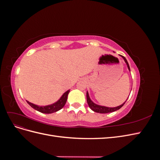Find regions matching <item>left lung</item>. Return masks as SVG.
I'll return each mask as SVG.
<instances>
[{"label": "left lung", "mask_w": 160, "mask_h": 160, "mask_svg": "<svg viewBox=\"0 0 160 160\" xmlns=\"http://www.w3.org/2000/svg\"><path fill=\"white\" fill-rule=\"evenodd\" d=\"M121 56H122V55H121ZM122 57L124 59V61L125 62V63H126V65L128 66V68L129 71H130V67H129V63H128L127 59H125V58L123 56H122ZM126 101H125L123 104L118 106V107H115V108L105 107V106L99 105H98V104L93 103V101H91V99H90V98H89V93H88V91H87V101H88V105L89 106V108H91V110H93V111H95V112H97V113H108L113 112V111H117V110L121 108H122L123 106V105L125 104V103L126 102Z\"/></svg>", "instance_id": "8db88e82"}]
</instances>
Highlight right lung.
<instances>
[{
  "label": "right lung",
  "mask_w": 160,
  "mask_h": 160,
  "mask_svg": "<svg viewBox=\"0 0 160 160\" xmlns=\"http://www.w3.org/2000/svg\"><path fill=\"white\" fill-rule=\"evenodd\" d=\"M70 90L67 91L65 93L62 94V95L61 97V98L58 100L57 102L49 105H45V106H39L35 104H33L29 101H27V103L31 107H32L33 109L35 110L39 111L41 113H55L56 111L61 109L62 108L64 107L67 100V97H68V94L69 93Z\"/></svg>",
  "instance_id": "1"
}]
</instances>
